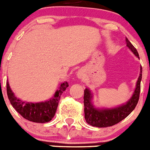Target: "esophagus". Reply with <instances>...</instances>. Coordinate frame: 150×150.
Instances as JSON below:
<instances>
[{
  "label": "esophagus",
  "instance_id": "obj_1",
  "mask_svg": "<svg viewBox=\"0 0 150 150\" xmlns=\"http://www.w3.org/2000/svg\"><path fill=\"white\" fill-rule=\"evenodd\" d=\"M77 76H78V77H79V78H82V77H83V73L82 72V71H79V72H78V74H77Z\"/></svg>",
  "mask_w": 150,
  "mask_h": 150
}]
</instances>
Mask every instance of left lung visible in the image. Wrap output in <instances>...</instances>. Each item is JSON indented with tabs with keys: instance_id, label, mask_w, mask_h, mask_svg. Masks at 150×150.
I'll return each instance as SVG.
<instances>
[{
	"instance_id": "8db88e82",
	"label": "left lung",
	"mask_w": 150,
	"mask_h": 150,
	"mask_svg": "<svg viewBox=\"0 0 150 150\" xmlns=\"http://www.w3.org/2000/svg\"><path fill=\"white\" fill-rule=\"evenodd\" d=\"M126 40L127 46L132 50L136 56L139 58L138 52L134 46L128 40ZM142 79V67H140V74L137 82L136 88L133 94V96L127 102L126 104L116 107L114 109L110 110H97L95 109L91 103V91L86 88L84 91V112L85 119L88 124L92 126L98 128H107L117 124L122 120L126 118L128 115L134 110L137 106L139 100L140 92V81Z\"/></svg>"
}]
</instances>
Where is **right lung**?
<instances>
[{
    "label": "right lung",
    "mask_w": 150,
    "mask_h": 150,
    "mask_svg": "<svg viewBox=\"0 0 150 150\" xmlns=\"http://www.w3.org/2000/svg\"><path fill=\"white\" fill-rule=\"evenodd\" d=\"M67 87L68 83L64 82L61 84L59 90L55 92L53 98L49 101L32 104L29 102H24L20 99L17 98L10 89L8 81L6 82L8 98L13 108L25 120L38 123L48 122L52 120L56 112L61 95Z\"/></svg>",
    "instance_id": "add662e5"
}]
</instances>
